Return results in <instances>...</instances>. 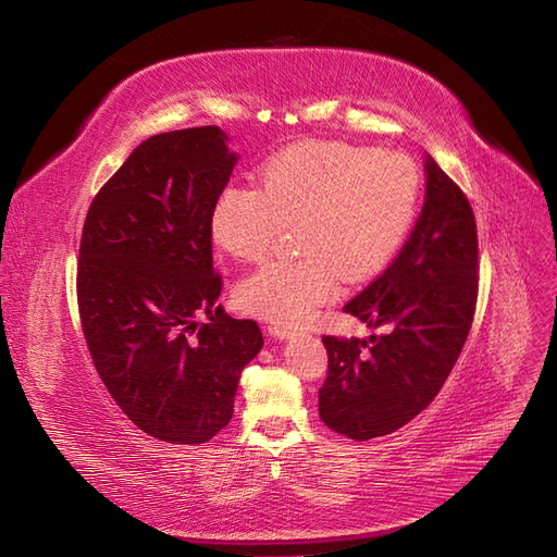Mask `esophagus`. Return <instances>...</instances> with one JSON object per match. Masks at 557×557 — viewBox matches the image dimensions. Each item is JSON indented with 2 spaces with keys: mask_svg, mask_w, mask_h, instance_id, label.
<instances>
[{
  "mask_svg": "<svg viewBox=\"0 0 557 557\" xmlns=\"http://www.w3.org/2000/svg\"><path fill=\"white\" fill-rule=\"evenodd\" d=\"M293 334H295V332L288 330V327H278V325H269V327H267V336H272V339H278V342L290 339Z\"/></svg>",
  "mask_w": 557,
  "mask_h": 557,
  "instance_id": "1",
  "label": "esophagus"
}]
</instances>
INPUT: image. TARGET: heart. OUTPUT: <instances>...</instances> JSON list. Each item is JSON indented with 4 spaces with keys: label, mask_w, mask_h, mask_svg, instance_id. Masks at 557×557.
Returning a JSON list of instances; mask_svg holds the SVG:
<instances>
[{
    "label": "heart",
    "mask_w": 557,
    "mask_h": 557,
    "mask_svg": "<svg viewBox=\"0 0 557 557\" xmlns=\"http://www.w3.org/2000/svg\"><path fill=\"white\" fill-rule=\"evenodd\" d=\"M262 185L234 183L218 195L215 244L244 262L262 260L285 225L297 227L301 258L260 267L239 281L237 307L297 327L336 297L342 276L376 274L407 239L420 174L401 153L344 141H301L262 166Z\"/></svg>",
    "instance_id": "heart-1"
}]
</instances>
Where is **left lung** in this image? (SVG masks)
Instances as JSON below:
<instances>
[{"instance_id":"1","label":"left lung","mask_w":557,"mask_h":557,"mask_svg":"<svg viewBox=\"0 0 557 557\" xmlns=\"http://www.w3.org/2000/svg\"><path fill=\"white\" fill-rule=\"evenodd\" d=\"M425 205L393 264L344 307L369 339L323 336L327 379L323 423L367 442L407 425L442 391L474 320L479 295L476 221L465 193L425 156Z\"/></svg>"}]
</instances>
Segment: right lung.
Instances as JSON below:
<instances>
[{
  "label": "right lung",
  "instance_id": "add662e5",
  "mask_svg": "<svg viewBox=\"0 0 557 557\" xmlns=\"http://www.w3.org/2000/svg\"><path fill=\"white\" fill-rule=\"evenodd\" d=\"M237 158L215 125L156 134L83 225L76 288L95 369L132 423L166 444H205L230 423L264 344L256 320L215 305L211 215ZM201 312L209 324L194 320Z\"/></svg>",
  "mask_w": 557,
  "mask_h": 557
}]
</instances>
